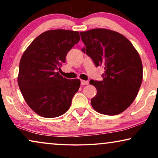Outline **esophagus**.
<instances>
[{"label": "esophagus", "instance_id": "obj_1", "mask_svg": "<svg viewBox=\"0 0 158 158\" xmlns=\"http://www.w3.org/2000/svg\"><path fill=\"white\" fill-rule=\"evenodd\" d=\"M81 85H88L89 83V82L88 81H83V80H81Z\"/></svg>", "mask_w": 158, "mask_h": 158}]
</instances>
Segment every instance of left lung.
<instances>
[{
  "label": "left lung",
  "mask_w": 158,
  "mask_h": 158,
  "mask_svg": "<svg viewBox=\"0 0 158 158\" xmlns=\"http://www.w3.org/2000/svg\"><path fill=\"white\" fill-rule=\"evenodd\" d=\"M83 52L95 65L103 66V81L90 80L97 94L91 105L98 113L113 116L125 111L135 100L142 81V63L139 53L122 34L106 29L81 32Z\"/></svg>",
  "instance_id": "8db88e82"
}]
</instances>
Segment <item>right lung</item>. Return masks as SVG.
<instances>
[{"label": "right lung", "mask_w": 158, "mask_h": 158, "mask_svg": "<svg viewBox=\"0 0 158 158\" xmlns=\"http://www.w3.org/2000/svg\"><path fill=\"white\" fill-rule=\"evenodd\" d=\"M79 41L78 31L49 30L38 36L23 52L18 84L28 106L38 115L57 117L70 107L81 81L67 79L57 70Z\"/></svg>", "instance_id": "right-lung-1"}]
</instances>
